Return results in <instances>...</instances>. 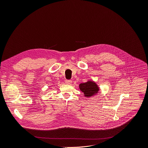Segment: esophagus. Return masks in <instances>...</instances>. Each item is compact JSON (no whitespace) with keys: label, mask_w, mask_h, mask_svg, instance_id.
<instances>
[{"label":"esophagus","mask_w":148,"mask_h":148,"mask_svg":"<svg viewBox=\"0 0 148 148\" xmlns=\"http://www.w3.org/2000/svg\"><path fill=\"white\" fill-rule=\"evenodd\" d=\"M71 83H72V81H71V80H65V84H66L69 85V84H71Z\"/></svg>","instance_id":"esophagus-1"}]
</instances>
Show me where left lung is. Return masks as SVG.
<instances>
[{"mask_svg": "<svg viewBox=\"0 0 148 148\" xmlns=\"http://www.w3.org/2000/svg\"><path fill=\"white\" fill-rule=\"evenodd\" d=\"M79 88L86 97H90L96 95L99 91V87L92 80H88L85 83L80 84Z\"/></svg>", "mask_w": 148, "mask_h": 148, "instance_id": "1", "label": "left lung"}]
</instances>
